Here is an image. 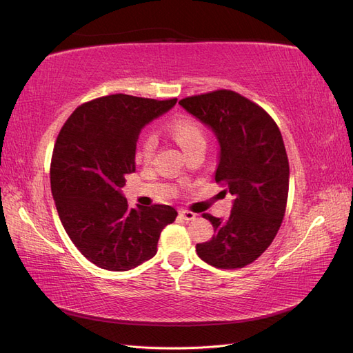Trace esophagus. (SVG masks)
<instances>
[{"label": "esophagus", "mask_w": 353, "mask_h": 353, "mask_svg": "<svg viewBox=\"0 0 353 353\" xmlns=\"http://www.w3.org/2000/svg\"><path fill=\"white\" fill-rule=\"evenodd\" d=\"M196 213L194 212H190V210H179V218H183L184 221H194L196 219Z\"/></svg>", "instance_id": "obj_1"}]
</instances>
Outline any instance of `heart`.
Listing matches in <instances>:
<instances>
[{"label": "heart", "instance_id": "heart-1", "mask_svg": "<svg viewBox=\"0 0 353 353\" xmlns=\"http://www.w3.org/2000/svg\"><path fill=\"white\" fill-rule=\"evenodd\" d=\"M168 131L170 137L174 138V141L183 148L184 153H190L191 150L199 147L206 145V138L203 134L200 125L191 119V117H179L174 122H170L168 126ZM156 150V138L148 134L143 138L141 145L137 152V159L140 162H150Z\"/></svg>", "mask_w": 353, "mask_h": 353}]
</instances>
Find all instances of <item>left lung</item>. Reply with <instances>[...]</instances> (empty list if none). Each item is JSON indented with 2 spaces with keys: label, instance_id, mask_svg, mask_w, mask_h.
<instances>
[{
  "label": "left lung",
  "instance_id": "1",
  "mask_svg": "<svg viewBox=\"0 0 353 353\" xmlns=\"http://www.w3.org/2000/svg\"><path fill=\"white\" fill-rule=\"evenodd\" d=\"M179 104L215 134V181L234 196L227 219L203 215L215 234L197 244L196 252L215 268H243L270 248L285 213L290 169L281 132L258 104L230 90L187 97Z\"/></svg>",
  "mask_w": 353,
  "mask_h": 353
}]
</instances>
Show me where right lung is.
<instances>
[{
  "instance_id": "add662e5",
  "label": "right lung",
  "mask_w": 353,
  "mask_h": 353,
  "mask_svg": "<svg viewBox=\"0 0 353 353\" xmlns=\"http://www.w3.org/2000/svg\"><path fill=\"white\" fill-rule=\"evenodd\" d=\"M176 104L113 94L74 110L54 144L50 181L60 221L72 243L94 265L128 271L152 259L160 232L176 218L168 205L131 209L122 194L135 172L143 128Z\"/></svg>"
}]
</instances>
